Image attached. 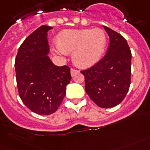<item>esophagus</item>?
Segmentation results:
<instances>
[{"label":"esophagus","mask_w":150,"mask_h":150,"mask_svg":"<svg viewBox=\"0 0 150 150\" xmlns=\"http://www.w3.org/2000/svg\"><path fill=\"white\" fill-rule=\"evenodd\" d=\"M77 70H76V69H73V68H72L71 69V75L72 76H74V74H76V73H77Z\"/></svg>","instance_id":"1"}]
</instances>
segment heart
Here are the masks:
<instances>
[{
	"instance_id": "b5f03b06",
	"label": "heart",
	"mask_w": 150,
	"mask_h": 150,
	"mask_svg": "<svg viewBox=\"0 0 150 150\" xmlns=\"http://www.w3.org/2000/svg\"><path fill=\"white\" fill-rule=\"evenodd\" d=\"M106 37L103 30H66L57 36L54 52L60 55L73 52L72 58L79 67H88L98 62L104 53Z\"/></svg>"
}]
</instances>
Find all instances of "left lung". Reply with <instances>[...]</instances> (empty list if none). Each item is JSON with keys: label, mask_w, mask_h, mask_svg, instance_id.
I'll list each match as a JSON object with an SVG mask.
<instances>
[{"label": "left lung", "mask_w": 150, "mask_h": 150, "mask_svg": "<svg viewBox=\"0 0 150 150\" xmlns=\"http://www.w3.org/2000/svg\"><path fill=\"white\" fill-rule=\"evenodd\" d=\"M110 37V45L103 59L82 70L85 91L96 105L112 108L121 103L131 84L132 52L120 33L103 26Z\"/></svg>", "instance_id": "1"}]
</instances>
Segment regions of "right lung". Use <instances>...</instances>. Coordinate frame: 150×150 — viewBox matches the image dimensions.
Here are the masks:
<instances>
[{
    "label": "right lung",
    "instance_id": "1",
    "mask_svg": "<svg viewBox=\"0 0 150 150\" xmlns=\"http://www.w3.org/2000/svg\"><path fill=\"white\" fill-rule=\"evenodd\" d=\"M51 29L41 25L28 36L15 62L19 97L26 107L39 115H50L58 110L71 80L69 67H57L47 56V33Z\"/></svg>",
    "mask_w": 150,
    "mask_h": 150
}]
</instances>
